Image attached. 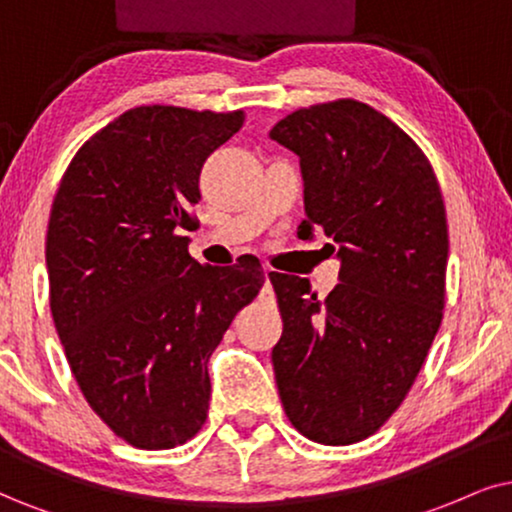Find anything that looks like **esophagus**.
<instances>
[{"label": "esophagus", "instance_id": "1", "mask_svg": "<svg viewBox=\"0 0 512 512\" xmlns=\"http://www.w3.org/2000/svg\"><path fill=\"white\" fill-rule=\"evenodd\" d=\"M271 278H274V269H264V288H267V293L271 295Z\"/></svg>", "mask_w": 512, "mask_h": 512}]
</instances>
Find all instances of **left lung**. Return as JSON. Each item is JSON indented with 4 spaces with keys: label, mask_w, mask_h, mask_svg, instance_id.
<instances>
[{
    "label": "left lung",
    "mask_w": 512,
    "mask_h": 512,
    "mask_svg": "<svg viewBox=\"0 0 512 512\" xmlns=\"http://www.w3.org/2000/svg\"><path fill=\"white\" fill-rule=\"evenodd\" d=\"M269 137L300 155L297 236L323 229L340 260L326 300L307 278H271L283 319L271 352L278 394L312 442H361L399 409L442 323V191L416 141L361 101L300 108Z\"/></svg>",
    "instance_id": "8db88e82"
}]
</instances>
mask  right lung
Listing matches in <instances>:
<instances>
[{
    "instance_id": "add662e5",
    "label": "right lung",
    "mask_w": 512,
    "mask_h": 512,
    "mask_svg": "<svg viewBox=\"0 0 512 512\" xmlns=\"http://www.w3.org/2000/svg\"><path fill=\"white\" fill-rule=\"evenodd\" d=\"M243 111L139 106L70 160L47 231L49 304L77 385L137 449L203 428L210 354L260 293V260L210 267L189 255L198 179Z\"/></svg>"
}]
</instances>
